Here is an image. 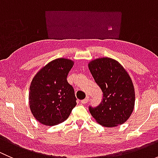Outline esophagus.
Returning a JSON list of instances; mask_svg holds the SVG:
<instances>
[{"mask_svg": "<svg viewBox=\"0 0 158 158\" xmlns=\"http://www.w3.org/2000/svg\"><path fill=\"white\" fill-rule=\"evenodd\" d=\"M89 99V96H86V98H85V99L82 100V101H81V102H82V104H85V103L88 102Z\"/></svg>", "mask_w": 158, "mask_h": 158, "instance_id": "obj_1", "label": "esophagus"}]
</instances>
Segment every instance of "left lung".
<instances>
[{
	"instance_id": "1",
	"label": "left lung",
	"mask_w": 158,
	"mask_h": 158,
	"mask_svg": "<svg viewBox=\"0 0 158 158\" xmlns=\"http://www.w3.org/2000/svg\"><path fill=\"white\" fill-rule=\"evenodd\" d=\"M91 74L103 92V99L96 108L89 107L95 120L104 127L125 123L133 112L135 92L126 69L117 60L101 57L88 64Z\"/></svg>"
}]
</instances>
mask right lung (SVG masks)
Masks as SVG:
<instances>
[{
    "instance_id": "obj_1",
    "label": "right lung",
    "mask_w": 158,
    "mask_h": 158,
    "mask_svg": "<svg viewBox=\"0 0 158 158\" xmlns=\"http://www.w3.org/2000/svg\"><path fill=\"white\" fill-rule=\"evenodd\" d=\"M73 65L69 59H56L43 66L32 79L30 109L42 125L54 126L62 123L76 106L74 89L66 79Z\"/></svg>"
}]
</instances>
